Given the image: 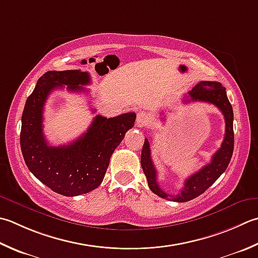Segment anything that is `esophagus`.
<instances>
[{
    "label": "esophagus",
    "instance_id": "34e87169",
    "mask_svg": "<svg viewBox=\"0 0 258 258\" xmlns=\"http://www.w3.org/2000/svg\"><path fill=\"white\" fill-rule=\"evenodd\" d=\"M150 122V116L148 113L145 112H139L138 115H136V124L140 126L146 125Z\"/></svg>",
    "mask_w": 258,
    "mask_h": 258
}]
</instances>
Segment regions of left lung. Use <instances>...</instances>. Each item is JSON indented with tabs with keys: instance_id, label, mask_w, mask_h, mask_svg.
<instances>
[{
	"instance_id": "obj_1",
	"label": "left lung",
	"mask_w": 258,
	"mask_h": 258,
	"mask_svg": "<svg viewBox=\"0 0 258 258\" xmlns=\"http://www.w3.org/2000/svg\"><path fill=\"white\" fill-rule=\"evenodd\" d=\"M188 94L190 99L186 97L185 102H190V100L197 102V100H199V102L210 103L217 106L221 110V113L224 114L226 131L220 149L213 155L211 162L205 165L198 172L189 176L184 181L183 188L181 189L178 195L168 194L160 188L158 183V172L155 170L152 158H151L149 140L145 139L142 154H141V165H142L146 180H148L149 188L153 194L161 197V198L176 201V203H186V201L192 200L198 196L203 195L225 172L234 152L233 106H231L228 97H227L224 86L218 82H200Z\"/></svg>"
}]
</instances>
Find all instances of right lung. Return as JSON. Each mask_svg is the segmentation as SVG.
Masks as SVG:
<instances>
[{
    "label": "right lung",
    "instance_id": "add662e5",
    "mask_svg": "<svg viewBox=\"0 0 258 258\" xmlns=\"http://www.w3.org/2000/svg\"><path fill=\"white\" fill-rule=\"evenodd\" d=\"M89 83V74L82 70L47 72L39 78L22 113L20 145L25 164L43 184L66 197L87 194L100 185L110 156L136 118L135 113L110 118L97 115L87 132L73 143L49 145L42 128L48 96L62 86L69 92L87 93L82 86Z\"/></svg>",
    "mask_w": 258,
    "mask_h": 258
}]
</instances>
